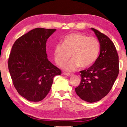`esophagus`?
Instances as JSON below:
<instances>
[{
    "mask_svg": "<svg viewBox=\"0 0 127 127\" xmlns=\"http://www.w3.org/2000/svg\"><path fill=\"white\" fill-rule=\"evenodd\" d=\"M63 74H64V75L68 76H72V73H67V72H64Z\"/></svg>",
    "mask_w": 127,
    "mask_h": 127,
    "instance_id": "1",
    "label": "esophagus"
}]
</instances>
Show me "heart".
I'll return each instance as SVG.
<instances>
[{"label":"heart","instance_id":"b5f03b06","mask_svg":"<svg viewBox=\"0 0 127 127\" xmlns=\"http://www.w3.org/2000/svg\"><path fill=\"white\" fill-rule=\"evenodd\" d=\"M100 51L98 40L88 37L81 33H72L64 37L62 44L55 46L54 51V60L60 66H62L72 57V60L66 64L64 69L74 71L90 67L95 62Z\"/></svg>","mask_w":127,"mask_h":127}]
</instances>
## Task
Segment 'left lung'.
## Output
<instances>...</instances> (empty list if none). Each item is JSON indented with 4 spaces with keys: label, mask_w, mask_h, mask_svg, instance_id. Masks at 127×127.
Wrapping results in <instances>:
<instances>
[{
    "label": "left lung",
    "mask_w": 127,
    "mask_h": 127,
    "mask_svg": "<svg viewBox=\"0 0 127 127\" xmlns=\"http://www.w3.org/2000/svg\"><path fill=\"white\" fill-rule=\"evenodd\" d=\"M100 43V54L89 68L81 70V80L75 88L81 99L97 102L108 94L119 73V55L113 41L105 34L91 28Z\"/></svg>",
    "instance_id": "8db88e82"
}]
</instances>
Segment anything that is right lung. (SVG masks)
I'll return each mask as SVG.
<instances>
[{
    "instance_id": "1",
    "label": "right lung",
    "mask_w": 127,
    "mask_h": 127,
    "mask_svg": "<svg viewBox=\"0 0 127 127\" xmlns=\"http://www.w3.org/2000/svg\"><path fill=\"white\" fill-rule=\"evenodd\" d=\"M55 29L37 28L16 40L8 60L13 85L19 94L32 102L43 100L49 93L54 77L61 70L47 58L46 44Z\"/></svg>"
}]
</instances>
